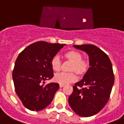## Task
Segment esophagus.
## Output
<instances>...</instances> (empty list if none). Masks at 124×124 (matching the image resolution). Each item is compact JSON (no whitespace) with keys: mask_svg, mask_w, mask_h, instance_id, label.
Masks as SVG:
<instances>
[{"mask_svg":"<svg viewBox=\"0 0 124 124\" xmlns=\"http://www.w3.org/2000/svg\"><path fill=\"white\" fill-rule=\"evenodd\" d=\"M63 86H65L64 84H59V87H63Z\"/></svg>","mask_w":124,"mask_h":124,"instance_id":"1","label":"esophagus"}]
</instances>
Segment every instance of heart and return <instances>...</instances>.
I'll list each match as a JSON object with an SVG mask.
<instances>
[{"mask_svg": "<svg viewBox=\"0 0 124 124\" xmlns=\"http://www.w3.org/2000/svg\"><path fill=\"white\" fill-rule=\"evenodd\" d=\"M64 57L67 61L71 62L69 67L70 73H61L54 75V80L59 84H66L75 81L76 79V74L81 77L87 73L89 69V63L85 59L83 58V55L79 52L75 50H70L64 54ZM51 65L54 71H61L62 62L58 55H55L51 59ZM74 73H73V72Z\"/></svg>", "mask_w": 124, "mask_h": 124, "instance_id": "obj_1", "label": "heart"}]
</instances>
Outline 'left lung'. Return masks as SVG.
<instances>
[{"label":"left lung","instance_id":"8db88e82","mask_svg":"<svg viewBox=\"0 0 124 124\" xmlns=\"http://www.w3.org/2000/svg\"><path fill=\"white\" fill-rule=\"evenodd\" d=\"M73 46L88 54L90 67L75 83L69 103L76 114L90 117L100 112L109 100L114 82L112 63L107 54L95 45Z\"/></svg>","mask_w":124,"mask_h":124}]
</instances>
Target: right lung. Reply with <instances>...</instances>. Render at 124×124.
Listing matches in <instances>:
<instances>
[{"label":"right lung","instance_id":"add662e5","mask_svg":"<svg viewBox=\"0 0 124 124\" xmlns=\"http://www.w3.org/2000/svg\"><path fill=\"white\" fill-rule=\"evenodd\" d=\"M65 45L37 41L25 48L17 57L12 74L15 91L29 110L40 111L53 101L59 85L44 83L54 76L51 61Z\"/></svg>","mask_w":124,"mask_h":124}]
</instances>
